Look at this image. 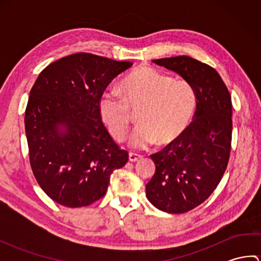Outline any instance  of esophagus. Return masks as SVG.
I'll use <instances>...</instances> for the list:
<instances>
[{
    "label": "esophagus",
    "mask_w": 261,
    "mask_h": 261,
    "mask_svg": "<svg viewBox=\"0 0 261 261\" xmlns=\"http://www.w3.org/2000/svg\"><path fill=\"white\" fill-rule=\"evenodd\" d=\"M139 159H141L140 154L134 153V152H130V153H129V160H130V162L136 163V162H138V160H139Z\"/></svg>",
    "instance_id": "esophagus-1"
}]
</instances>
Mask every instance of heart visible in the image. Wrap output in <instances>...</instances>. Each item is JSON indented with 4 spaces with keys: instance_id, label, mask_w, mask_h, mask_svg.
Wrapping results in <instances>:
<instances>
[{
    "instance_id": "1",
    "label": "heart",
    "mask_w": 261,
    "mask_h": 261,
    "mask_svg": "<svg viewBox=\"0 0 261 261\" xmlns=\"http://www.w3.org/2000/svg\"><path fill=\"white\" fill-rule=\"evenodd\" d=\"M125 99L115 91H105L98 99V114L115 140L122 141L129 130L130 109L139 110V122L129 145L145 149L158 142L167 146L185 134L196 109V93L184 80L173 77L150 66H140L121 84Z\"/></svg>"
}]
</instances>
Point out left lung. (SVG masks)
I'll return each instance as SVG.
<instances>
[{"label": "left lung", "instance_id": "1", "mask_svg": "<svg viewBox=\"0 0 261 261\" xmlns=\"http://www.w3.org/2000/svg\"><path fill=\"white\" fill-rule=\"evenodd\" d=\"M196 93L194 121L178 140L151 154L156 171L146 185L153 206L185 213L214 192L228 166L232 137L231 95L218 71L188 56L154 59Z\"/></svg>", "mask_w": 261, "mask_h": 261}]
</instances>
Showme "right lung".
<instances>
[{"instance_id": "add662e5", "label": "right lung", "mask_w": 261, "mask_h": 261, "mask_svg": "<svg viewBox=\"0 0 261 261\" xmlns=\"http://www.w3.org/2000/svg\"><path fill=\"white\" fill-rule=\"evenodd\" d=\"M80 53L48 65L33 84L24 124L30 165L53 201L87 206L103 197L113 170L127 162L98 114V99L116 76L130 68Z\"/></svg>"}]
</instances>
